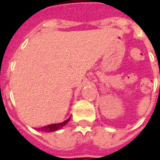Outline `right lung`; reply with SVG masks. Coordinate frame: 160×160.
Here are the masks:
<instances>
[{"label":"right lung","mask_w":160,"mask_h":160,"mask_svg":"<svg viewBox=\"0 0 160 160\" xmlns=\"http://www.w3.org/2000/svg\"><path fill=\"white\" fill-rule=\"evenodd\" d=\"M70 120V118L68 119H67L66 121H64L62 122H60V123H54V124H49L48 126H44V127L38 128V130L42 131V132H46V133H49V132H54V131L58 130L61 129L63 126H65Z\"/></svg>","instance_id":"obj_1"}]
</instances>
